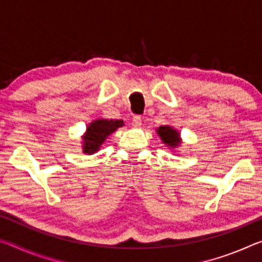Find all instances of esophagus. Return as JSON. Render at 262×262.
<instances>
[{"label": "esophagus", "mask_w": 262, "mask_h": 262, "mask_svg": "<svg viewBox=\"0 0 262 262\" xmlns=\"http://www.w3.org/2000/svg\"><path fill=\"white\" fill-rule=\"evenodd\" d=\"M132 125L134 127H140L142 125V118L140 115H134V117H133Z\"/></svg>", "instance_id": "obj_1"}]
</instances>
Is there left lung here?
Returning <instances> with one entry per match:
<instances>
[{"mask_svg": "<svg viewBox=\"0 0 262 262\" xmlns=\"http://www.w3.org/2000/svg\"><path fill=\"white\" fill-rule=\"evenodd\" d=\"M158 135L161 136L164 143L170 145V147H177L180 143L179 134L174 129L168 126H161L157 129Z\"/></svg>", "mask_w": 262, "mask_h": 262, "instance_id": "obj_1", "label": "left lung"}]
</instances>
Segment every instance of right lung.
I'll return each mask as SVG.
<instances>
[{"mask_svg": "<svg viewBox=\"0 0 262 262\" xmlns=\"http://www.w3.org/2000/svg\"><path fill=\"white\" fill-rule=\"evenodd\" d=\"M123 126L122 120H96L88 127L86 134L84 136V150L85 154H94L100 148V145L106 140L110 134L118 129L119 127Z\"/></svg>", "mask_w": 262, "mask_h": 262, "instance_id": "1", "label": "right lung"}]
</instances>
